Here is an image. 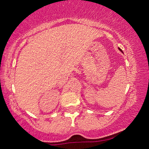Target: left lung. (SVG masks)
<instances>
[{
	"label": "left lung",
	"instance_id": "left-lung-1",
	"mask_svg": "<svg viewBox=\"0 0 149 149\" xmlns=\"http://www.w3.org/2000/svg\"><path fill=\"white\" fill-rule=\"evenodd\" d=\"M118 49H119V50H120V51H122V50H121V49H120V48H118Z\"/></svg>",
	"mask_w": 149,
	"mask_h": 149
}]
</instances>
